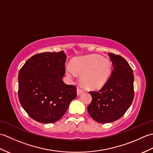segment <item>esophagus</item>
Returning <instances> with one entry per match:
<instances>
[{
  "mask_svg": "<svg viewBox=\"0 0 153 153\" xmlns=\"http://www.w3.org/2000/svg\"><path fill=\"white\" fill-rule=\"evenodd\" d=\"M83 91H83V89H80L79 87H77V95H81V94H82V93H83Z\"/></svg>",
  "mask_w": 153,
  "mask_h": 153,
  "instance_id": "1",
  "label": "esophagus"
}]
</instances>
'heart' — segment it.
<instances>
[{
  "instance_id": "b5f03b06",
  "label": "heart",
  "mask_w": 153,
  "mask_h": 153,
  "mask_svg": "<svg viewBox=\"0 0 153 153\" xmlns=\"http://www.w3.org/2000/svg\"><path fill=\"white\" fill-rule=\"evenodd\" d=\"M112 70L110 60L99 55L91 54L75 58L72 66H66L68 76L74 77L76 72L81 74V81L87 88L98 89L109 78Z\"/></svg>"
}]
</instances>
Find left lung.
<instances>
[{
	"label": "left lung",
	"instance_id": "left-lung-1",
	"mask_svg": "<svg viewBox=\"0 0 153 153\" xmlns=\"http://www.w3.org/2000/svg\"><path fill=\"white\" fill-rule=\"evenodd\" d=\"M108 55L113 66L111 75L101 89L90 91L92 101L87 106L91 117L102 123L122 117L134 98V76L131 66L120 55Z\"/></svg>",
	"mask_w": 153,
	"mask_h": 153
}]
</instances>
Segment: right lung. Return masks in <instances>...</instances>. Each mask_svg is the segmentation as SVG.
Segmentation results:
<instances>
[{
  "instance_id": "obj_1",
  "label": "right lung",
  "mask_w": 153,
  "mask_h": 153,
  "mask_svg": "<svg viewBox=\"0 0 153 153\" xmlns=\"http://www.w3.org/2000/svg\"><path fill=\"white\" fill-rule=\"evenodd\" d=\"M66 60L63 51L39 53L29 58L19 71V100L37 122H57L77 96L76 87L62 80Z\"/></svg>"
}]
</instances>
